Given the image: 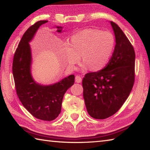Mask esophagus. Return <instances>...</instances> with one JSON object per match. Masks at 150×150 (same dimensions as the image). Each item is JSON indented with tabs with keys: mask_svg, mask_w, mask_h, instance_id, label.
<instances>
[{
	"mask_svg": "<svg viewBox=\"0 0 150 150\" xmlns=\"http://www.w3.org/2000/svg\"><path fill=\"white\" fill-rule=\"evenodd\" d=\"M81 81H82V78H81L80 76L77 75L75 77V82L77 83H81Z\"/></svg>",
	"mask_w": 150,
	"mask_h": 150,
	"instance_id": "34e87169",
	"label": "esophagus"
}]
</instances>
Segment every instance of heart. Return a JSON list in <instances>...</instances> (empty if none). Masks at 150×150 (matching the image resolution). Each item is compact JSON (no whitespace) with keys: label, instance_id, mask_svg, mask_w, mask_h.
I'll use <instances>...</instances> for the list:
<instances>
[{"label":"heart","instance_id":"b5f03b06","mask_svg":"<svg viewBox=\"0 0 150 150\" xmlns=\"http://www.w3.org/2000/svg\"><path fill=\"white\" fill-rule=\"evenodd\" d=\"M115 45V36L111 32L87 28L71 37V44L67 43L63 47V56L73 67L79 62L81 55L83 68L88 67L91 71H98L108 63Z\"/></svg>","mask_w":150,"mask_h":150}]
</instances>
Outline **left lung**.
Listing matches in <instances>:
<instances>
[{"instance_id": "8db88e82", "label": "left lung", "mask_w": 150, "mask_h": 150, "mask_svg": "<svg viewBox=\"0 0 150 150\" xmlns=\"http://www.w3.org/2000/svg\"><path fill=\"white\" fill-rule=\"evenodd\" d=\"M110 24L116 38L112 55L103 69L85 74L82 83L86 108L95 119L115 115L128 97L135 80L134 47L120 28Z\"/></svg>"}]
</instances>
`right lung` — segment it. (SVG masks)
Wrapping results in <instances>:
<instances>
[{"mask_svg":"<svg viewBox=\"0 0 150 150\" xmlns=\"http://www.w3.org/2000/svg\"><path fill=\"white\" fill-rule=\"evenodd\" d=\"M47 20H40L30 26L24 33L15 51L12 73L15 88L19 100L26 110L40 120L52 121L61 112L63 96L74 84L75 76L71 75L54 85L44 86L36 83L30 72L32 56L29 42L42 24ZM58 32L62 27L57 26Z\"/></svg>","mask_w":150,"mask_h":150,"instance_id":"right-lung-1","label":"right lung"}]
</instances>
